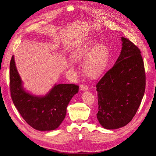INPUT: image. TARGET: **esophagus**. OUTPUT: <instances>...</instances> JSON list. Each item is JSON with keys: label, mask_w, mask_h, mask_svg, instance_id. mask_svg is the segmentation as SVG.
<instances>
[{"label": "esophagus", "mask_w": 156, "mask_h": 156, "mask_svg": "<svg viewBox=\"0 0 156 156\" xmlns=\"http://www.w3.org/2000/svg\"><path fill=\"white\" fill-rule=\"evenodd\" d=\"M88 86L86 84V83H81L80 85V89L82 90H88Z\"/></svg>", "instance_id": "esophagus-1"}]
</instances>
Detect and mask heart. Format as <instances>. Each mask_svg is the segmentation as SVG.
Wrapping results in <instances>:
<instances>
[{
  "instance_id": "1",
  "label": "heart",
  "mask_w": 156,
  "mask_h": 156,
  "mask_svg": "<svg viewBox=\"0 0 156 156\" xmlns=\"http://www.w3.org/2000/svg\"><path fill=\"white\" fill-rule=\"evenodd\" d=\"M88 57L83 65V72L90 79H98L105 72L109 61V51L107 48L94 41H89L83 49L74 55L75 61Z\"/></svg>"
}]
</instances>
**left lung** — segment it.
<instances>
[{
  "instance_id": "left-lung-1",
  "label": "left lung",
  "mask_w": 156,
  "mask_h": 156,
  "mask_svg": "<svg viewBox=\"0 0 156 156\" xmlns=\"http://www.w3.org/2000/svg\"><path fill=\"white\" fill-rule=\"evenodd\" d=\"M122 51L114 66L96 83L97 118L107 129L125 126L136 115L146 89V72L139 48L121 38Z\"/></svg>"
}]
</instances>
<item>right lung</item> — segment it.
I'll return each mask as SVG.
<instances>
[{
  "label": "right lung",
  "mask_w": 156,
  "mask_h": 156,
  "mask_svg": "<svg viewBox=\"0 0 156 156\" xmlns=\"http://www.w3.org/2000/svg\"><path fill=\"white\" fill-rule=\"evenodd\" d=\"M10 96L19 112L26 122L38 130H51L62 123L67 106L79 91V86L73 83L55 85L44 97H35L26 92L22 86L14 56L10 62Z\"/></svg>",
  "instance_id": "right-lung-1"
}]
</instances>
